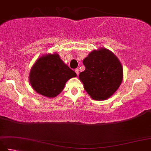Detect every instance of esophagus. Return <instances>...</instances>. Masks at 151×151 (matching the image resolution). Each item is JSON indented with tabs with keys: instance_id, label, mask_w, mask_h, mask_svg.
Masks as SVG:
<instances>
[{
	"instance_id": "esophagus-1",
	"label": "esophagus",
	"mask_w": 151,
	"mask_h": 151,
	"mask_svg": "<svg viewBox=\"0 0 151 151\" xmlns=\"http://www.w3.org/2000/svg\"><path fill=\"white\" fill-rule=\"evenodd\" d=\"M75 72L76 73V75H79V69H75Z\"/></svg>"
}]
</instances>
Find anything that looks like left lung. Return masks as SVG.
<instances>
[{"label":"left lung","instance_id":"1","mask_svg":"<svg viewBox=\"0 0 151 151\" xmlns=\"http://www.w3.org/2000/svg\"><path fill=\"white\" fill-rule=\"evenodd\" d=\"M86 67L79 79L90 97L106 100L114 94L121 84L123 69L119 60L106 48L93 50L83 60Z\"/></svg>","mask_w":151,"mask_h":151}]
</instances>
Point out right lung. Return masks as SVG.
<instances>
[{
  "instance_id": "obj_1",
  "label": "right lung",
  "mask_w": 151,
  "mask_h": 151,
  "mask_svg": "<svg viewBox=\"0 0 151 151\" xmlns=\"http://www.w3.org/2000/svg\"><path fill=\"white\" fill-rule=\"evenodd\" d=\"M76 76V73L55 52L41 56L36 61L30 69L29 81L38 93L54 98L62 92L69 79Z\"/></svg>"
}]
</instances>
